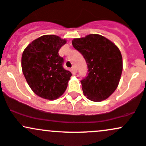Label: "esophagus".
<instances>
[{"label":"esophagus","instance_id":"34e87169","mask_svg":"<svg viewBox=\"0 0 146 146\" xmlns=\"http://www.w3.org/2000/svg\"><path fill=\"white\" fill-rule=\"evenodd\" d=\"M72 72L73 74H76V72H77V70H76V67H75L74 66H73L72 67Z\"/></svg>","mask_w":146,"mask_h":146}]
</instances>
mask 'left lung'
<instances>
[{
  "instance_id": "8db88e82",
  "label": "left lung",
  "mask_w": 146,
  "mask_h": 146,
  "mask_svg": "<svg viewBox=\"0 0 146 146\" xmlns=\"http://www.w3.org/2000/svg\"><path fill=\"white\" fill-rule=\"evenodd\" d=\"M72 43L87 64V76L81 81L85 96L93 102L107 99L117 88L123 71L119 48L106 37L97 34L74 39Z\"/></svg>"
}]
</instances>
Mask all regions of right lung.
I'll use <instances>...</instances> for the list:
<instances>
[{
  "label": "right lung",
  "instance_id": "add662e5",
  "mask_svg": "<svg viewBox=\"0 0 146 146\" xmlns=\"http://www.w3.org/2000/svg\"><path fill=\"white\" fill-rule=\"evenodd\" d=\"M66 43L58 36L43 35L31 42L21 57L23 74L31 88L40 98L53 100L66 90L72 73L63 67L60 48Z\"/></svg>",
  "mask_w": 146,
  "mask_h": 146
}]
</instances>
